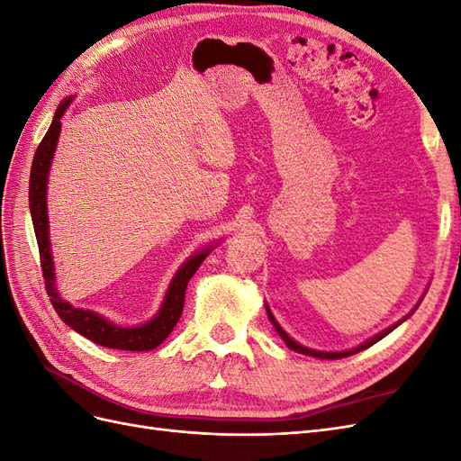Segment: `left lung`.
<instances>
[{
  "label": "left lung",
  "instance_id": "1",
  "mask_svg": "<svg viewBox=\"0 0 461 461\" xmlns=\"http://www.w3.org/2000/svg\"><path fill=\"white\" fill-rule=\"evenodd\" d=\"M265 310H267V315H269V321L271 323L275 325V329H276V332H278V337H281L285 342H286V346L290 348V350H294V352H298V354H303V356H312V357H317V359H340V357H346V356H352V354H357V352H361V350H366V348H369V346H373L375 342H379L381 339H384L388 332H393L400 323H403V321H406L408 317H403L402 321H398L396 325H393V327H388L386 330H383V332H379L376 334V337H373L371 340H367V342H364L361 346H357V348H354V350H348V352H319V350H312V348H305V346H300L298 342H294L292 340L288 334L283 330V327L276 323V319L273 317V313H271V310H269V305H265Z\"/></svg>",
  "mask_w": 461,
  "mask_h": 461
}]
</instances>
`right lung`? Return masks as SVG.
Instances as JSON below:
<instances>
[{
  "mask_svg": "<svg viewBox=\"0 0 461 461\" xmlns=\"http://www.w3.org/2000/svg\"><path fill=\"white\" fill-rule=\"evenodd\" d=\"M73 97H67V100L58 107L51 121V127L48 129L46 136L41 138V142L34 153L32 159V169H31V188H29V202H31V215H32V225L38 240L40 249V265H41V275H44V283L48 296L51 300L53 310L65 321V323L75 329L82 337L88 340L105 346V348H115V350H127V352H146L158 348L167 337H169L175 325L178 323L180 315H183L185 308V294L186 286L192 275L198 271L203 259L212 254L213 248L200 249L196 256H192L183 263V267L176 271L173 281L167 288L165 300L158 315L144 325L138 327H119L111 323L100 313H94L90 310H80L75 308L68 302L61 300L59 292L55 290V273H53V259H51V249H50V230H48V202H46V192H48V175H50V165L53 159L55 146L59 140V131H61V117L67 111L68 104H71Z\"/></svg>",
  "mask_w": 461,
  "mask_h": 461,
  "instance_id": "1",
  "label": "right lung"
}]
</instances>
